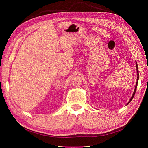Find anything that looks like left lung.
<instances>
[{
  "instance_id": "obj_1",
  "label": "left lung",
  "mask_w": 148,
  "mask_h": 148,
  "mask_svg": "<svg viewBox=\"0 0 148 148\" xmlns=\"http://www.w3.org/2000/svg\"><path fill=\"white\" fill-rule=\"evenodd\" d=\"M136 70H137V74H138V79H137V83H136V86H135V91H134V92H133V96H132V97H131V99H130V101L128 102V104H129L130 102H131V101L132 100V99L133 98V97H134V96H135V92H136V88H137V84H138V78H139V73H138V65H137V64H136Z\"/></svg>"
}]
</instances>
